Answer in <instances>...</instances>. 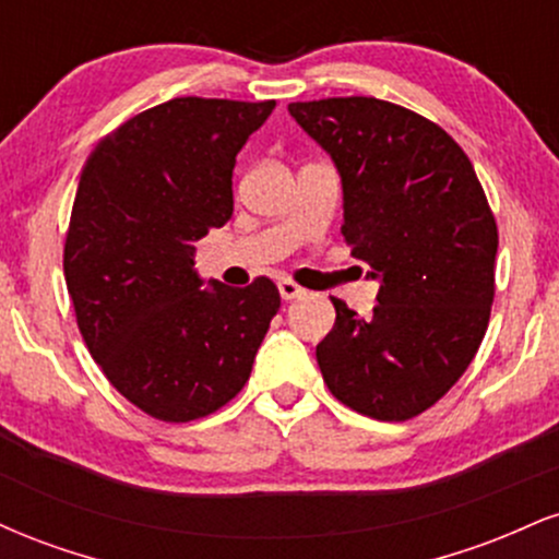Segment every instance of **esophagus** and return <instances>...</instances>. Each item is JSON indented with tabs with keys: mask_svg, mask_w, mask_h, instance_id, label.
I'll return each mask as SVG.
<instances>
[{
	"mask_svg": "<svg viewBox=\"0 0 559 559\" xmlns=\"http://www.w3.org/2000/svg\"><path fill=\"white\" fill-rule=\"evenodd\" d=\"M278 292H281V297H284L286 301H292V299L301 297V294H305V288L294 284L292 278H281V281H278Z\"/></svg>",
	"mask_w": 559,
	"mask_h": 559,
	"instance_id": "obj_1",
	"label": "esophagus"
}]
</instances>
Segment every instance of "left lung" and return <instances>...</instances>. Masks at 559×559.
<instances>
[{
  "instance_id": "obj_1",
  "label": "left lung",
  "mask_w": 559,
  "mask_h": 559,
  "mask_svg": "<svg viewBox=\"0 0 559 559\" xmlns=\"http://www.w3.org/2000/svg\"><path fill=\"white\" fill-rule=\"evenodd\" d=\"M288 112L336 165L342 234L378 281L370 318L331 299L320 373L368 418H415L460 381L489 325L499 236L476 170L447 131L373 96L292 102Z\"/></svg>"
}]
</instances>
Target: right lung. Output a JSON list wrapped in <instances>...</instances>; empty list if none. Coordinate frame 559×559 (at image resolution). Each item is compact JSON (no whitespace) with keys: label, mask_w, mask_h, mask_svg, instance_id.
I'll return each mask as SVG.
<instances>
[{"label":"right lung","mask_w":559,"mask_h":559,"mask_svg":"<svg viewBox=\"0 0 559 559\" xmlns=\"http://www.w3.org/2000/svg\"><path fill=\"white\" fill-rule=\"evenodd\" d=\"M273 107L178 96L83 165L62 262L75 320L107 381L157 420L234 400L281 307L271 278L234 288L194 267V243L234 215L236 155Z\"/></svg>","instance_id":"1"}]
</instances>
